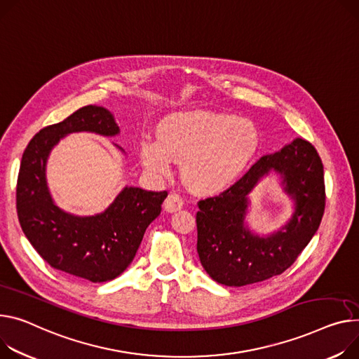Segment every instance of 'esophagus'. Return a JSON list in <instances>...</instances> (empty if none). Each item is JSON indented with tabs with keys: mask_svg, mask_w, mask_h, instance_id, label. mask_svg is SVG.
I'll return each mask as SVG.
<instances>
[{
	"mask_svg": "<svg viewBox=\"0 0 359 359\" xmlns=\"http://www.w3.org/2000/svg\"><path fill=\"white\" fill-rule=\"evenodd\" d=\"M182 205H184V200L180 194H177V192H171V194L167 197V200H165V203H163V207L168 212H175V211L181 210Z\"/></svg>",
	"mask_w": 359,
	"mask_h": 359,
	"instance_id": "esophagus-1",
	"label": "esophagus"
}]
</instances>
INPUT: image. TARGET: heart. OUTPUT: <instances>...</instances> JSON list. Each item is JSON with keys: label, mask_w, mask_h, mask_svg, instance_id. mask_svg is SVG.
I'll return each instance as SVG.
<instances>
[{"label": "heart", "mask_w": 359, "mask_h": 359, "mask_svg": "<svg viewBox=\"0 0 359 359\" xmlns=\"http://www.w3.org/2000/svg\"><path fill=\"white\" fill-rule=\"evenodd\" d=\"M257 148L259 132L249 119L191 110L165 118L158 126V141L141 142V159L156 175H167L172 161L182 162L185 185L211 194L231 185Z\"/></svg>", "instance_id": "obj_1"}]
</instances>
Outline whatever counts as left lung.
I'll return each instance as SVG.
<instances>
[{
	"instance_id": "1",
	"label": "left lung",
	"mask_w": 359,
	"mask_h": 359,
	"mask_svg": "<svg viewBox=\"0 0 359 359\" xmlns=\"http://www.w3.org/2000/svg\"><path fill=\"white\" fill-rule=\"evenodd\" d=\"M279 172L297 203L291 222L262 239L243 229L246 194L269 170ZM322 159L315 147L297 137L279 152L262 156L218 196L197 203V252L210 278L224 286L267 280L289 269L308 245L325 211Z\"/></svg>"
}]
</instances>
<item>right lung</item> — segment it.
<instances>
[{
  "label": "right lung",
  "mask_w": 359,
  "mask_h": 359,
  "mask_svg": "<svg viewBox=\"0 0 359 359\" xmlns=\"http://www.w3.org/2000/svg\"><path fill=\"white\" fill-rule=\"evenodd\" d=\"M114 136L119 132L109 110L85 106L63 122L48 125L27 145L17 178L20 226L53 269L93 283L112 280L133 260L148 226L161 214L167 191L126 187L104 212L74 217L53 204L44 168L50 149L72 132Z\"/></svg>",
  "instance_id": "obj_1"
}]
</instances>
